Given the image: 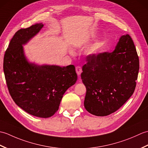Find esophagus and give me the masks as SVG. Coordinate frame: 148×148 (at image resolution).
Instances as JSON below:
<instances>
[{
  "label": "esophagus",
  "mask_w": 148,
  "mask_h": 148,
  "mask_svg": "<svg viewBox=\"0 0 148 148\" xmlns=\"http://www.w3.org/2000/svg\"><path fill=\"white\" fill-rule=\"evenodd\" d=\"M76 71L78 76L81 74V72H82V69H81V67H80V66H77V67H76Z\"/></svg>",
  "instance_id": "obj_1"
}]
</instances>
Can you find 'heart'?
I'll return each mask as SVG.
<instances>
[{
  "instance_id": "obj_1",
  "label": "heart",
  "mask_w": 148,
  "mask_h": 148,
  "mask_svg": "<svg viewBox=\"0 0 148 148\" xmlns=\"http://www.w3.org/2000/svg\"><path fill=\"white\" fill-rule=\"evenodd\" d=\"M99 49V45H95L93 47H92V48H91L89 50V53L90 55H95L98 52Z\"/></svg>"
}]
</instances>
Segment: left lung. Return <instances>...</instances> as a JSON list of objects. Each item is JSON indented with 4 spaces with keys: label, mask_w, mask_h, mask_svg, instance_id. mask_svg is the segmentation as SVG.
Returning a JSON list of instances; mask_svg holds the SVG:
<instances>
[{
    "label": "left lung",
    "mask_w": 148,
    "mask_h": 148,
    "mask_svg": "<svg viewBox=\"0 0 148 148\" xmlns=\"http://www.w3.org/2000/svg\"><path fill=\"white\" fill-rule=\"evenodd\" d=\"M81 79L86 88L84 106L97 116L111 114L132 95L139 60L131 37L122 36L114 51L86 56Z\"/></svg>",
    "instance_id": "left-lung-1"
}]
</instances>
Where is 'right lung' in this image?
Wrapping results in <instances>:
<instances>
[{"label": "right lung", "instance_id": "obj_1", "mask_svg": "<svg viewBox=\"0 0 148 148\" xmlns=\"http://www.w3.org/2000/svg\"><path fill=\"white\" fill-rule=\"evenodd\" d=\"M43 26L37 23L15 33L5 52L3 68L16 104L30 114L46 118L58 111L63 95L76 83L77 76L73 65L62 67L28 62L23 45Z\"/></svg>", "mask_w": 148, "mask_h": 148}]
</instances>
